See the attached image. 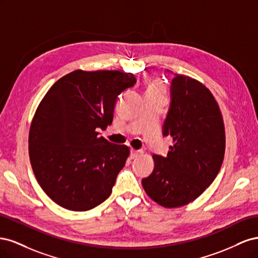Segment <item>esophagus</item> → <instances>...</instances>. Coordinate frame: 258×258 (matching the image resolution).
<instances>
[{
    "label": "esophagus",
    "instance_id": "34e87169",
    "mask_svg": "<svg viewBox=\"0 0 258 258\" xmlns=\"http://www.w3.org/2000/svg\"><path fill=\"white\" fill-rule=\"evenodd\" d=\"M141 154H142V151H137V150H134V148H132V150H131V158L135 159V158L139 157V156Z\"/></svg>",
    "mask_w": 258,
    "mask_h": 258
}]
</instances>
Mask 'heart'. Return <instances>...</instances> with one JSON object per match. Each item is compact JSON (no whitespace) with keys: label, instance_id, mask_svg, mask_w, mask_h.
Instances as JSON below:
<instances>
[{"label":"heart","instance_id":"obj_1","mask_svg":"<svg viewBox=\"0 0 258 258\" xmlns=\"http://www.w3.org/2000/svg\"><path fill=\"white\" fill-rule=\"evenodd\" d=\"M147 91L154 92V93H161V95H163V91H165V88H163L162 84L159 81H154L150 85V87H148Z\"/></svg>","mask_w":258,"mask_h":258}]
</instances>
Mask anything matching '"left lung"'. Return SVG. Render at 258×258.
Segmentation results:
<instances>
[{
	"mask_svg": "<svg viewBox=\"0 0 258 258\" xmlns=\"http://www.w3.org/2000/svg\"><path fill=\"white\" fill-rule=\"evenodd\" d=\"M163 135L173 139L166 157L154 155L152 174L142 179L147 196L163 208L184 207L212 184L225 154L223 116L199 81L176 75Z\"/></svg>",
	"mask_w": 258,
	"mask_h": 258,
	"instance_id": "obj_1",
	"label": "left lung"
}]
</instances>
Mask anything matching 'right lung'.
Returning <instances> with one entry per match:
<instances>
[{
  "label": "right lung",
  "mask_w": 258,
  "mask_h": 258,
  "mask_svg": "<svg viewBox=\"0 0 258 258\" xmlns=\"http://www.w3.org/2000/svg\"><path fill=\"white\" fill-rule=\"evenodd\" d=\"M132 73L75 71L54 83L38 104L29 131V156L38 184L60 207L88 211L112 192L130 155L127 145L99 137L113 120Z\"/></svg>",
  "instance_id": "right-lung-1"
}]
</instances>
